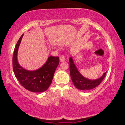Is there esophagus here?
Wrapping results in <instances>:
<instances>
[{
	"label": "esophagus",
	"instance_id": "esophagus-1",
	"mask_svg": "<svg viewBox=\"0 0 125 125\" xmlns=\"http://www.w3.org/2000/svg\"><path fill=\"white\" fill-rule=\"evenodd\" d=\"M60 62H64V61H65V58H64V57L63 56H60Z\"/></svg>",
	"mask_w": 125,
	"mask_h": 125
}]
</instances>
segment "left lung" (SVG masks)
<instances>
[{
	"mask_svg": "<svg viewBox=\"0 0 125 125\" xmlns=\"http://www.w3.org/2000/svg\"><path fill=\"white\" fill-rule=\"evenodd\" d=\"M69 69L72 80L74 85L79 90H91L99 85L105 78L106 72H105L100 78L96 79H90L84 77L78 71L76 67L72 57L69 59Z\"/></svg>",
	"mask_w": 125,
	"mask_h": 125,
	"instance_id": "left-lung-1",
	"label": "left lung"
}]
</instances>
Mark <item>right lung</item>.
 <instances>
[{"label": "right lung", "instance_id": "right-lung-1", "mask_svg": "<svg viewBox=\"0 0 125 125\" xmlns=\"http://www.w3.org/2000/svg\"><path fill=\"white\" fill-rule=\"evenodd\" d=\"M24 36L22 34L17 42L12 57V68L16 78L23 87L31 92H45L52 83L55 71L60 63L58 57H48L41 67L33 71H29L20 65L18 61V52Z\"/></svg>", "mask_w": 125, "mask_h": 125}]
</instances>
